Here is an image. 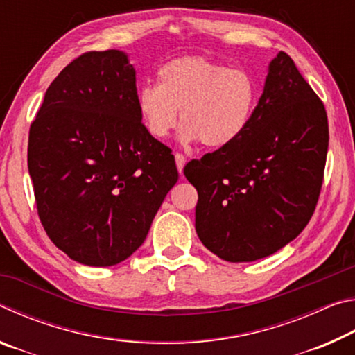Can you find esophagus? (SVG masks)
I'll return each instance as SVG.
<instances>
[{
    "label": "esophagus",
    "mask_w": 355,
    "mask_h": 355,
    "mask_svg": "<svg viewBox=\"0 0 355 355\" xmlns=\"http://www.w3.org/2000/svg\"><path fill=\"white\" fill-rule=\"evenodd\" d=\"M175 163H177L178 172L182 173V172H183V167H184V164H186V158H184L183 153H175Z\"/></svg>",
    "instance_id": "1"
}]
</instances>
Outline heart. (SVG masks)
<instances>
[{
    "label": "heart",
    "instance_id": "heart-1",
    "mask_svg": "<svg viewBox=\"0 0 355 355\" xmlns=\"http://www.w3.org/2000/svg\"><path fill=\"white\" fill-rule=\"evenodd\" d=\"M258 101L255 78L248 70L202 56L172 59L158 71V86H144L137 107L148 133L163 139L175 128L178 111L184 142L224 148L241 137Z\"/></svg>",
    "mask_w": 355,
    "mask_h": 355
}]
</instances>
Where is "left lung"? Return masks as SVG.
Returning <instances> with one entry per match:
<instances>
[{
	"mask_svg": "<svg viewBox=\"0 0 355 355\" xmlns=\"http://www.w3.org/2000/svg\"><path fill=\"white\" fill-rule=\"evenodd\" d=\"M329 147L326 107L280 51L245 133L191 159L196 232L214 255L255 261L293 241L315 213Z\"/></svg>",
	"mask_w": 355,
	"mask_h": 355,
	"instance_id": "1",
	"label": "left lung"
}]
</instances>
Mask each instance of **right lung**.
Listing matches in <instances>:
<instances>
[{"mask_svg": "<svg viewBox=\"0 0 355 355\" xmlns=\"http://www.w3.org/2000/svg\"><path fill=\"white\" fill-rule=\"evenodd\" d=\"M28 171L42 225L71 260L112 266L139 249L178 171L142 123L123 53H83L55 78L29 127Z\"/></svg>", "mask_w": 355, "mask_h": 355, "instance_id": "1", "label": "right lung"}]
</instances>
